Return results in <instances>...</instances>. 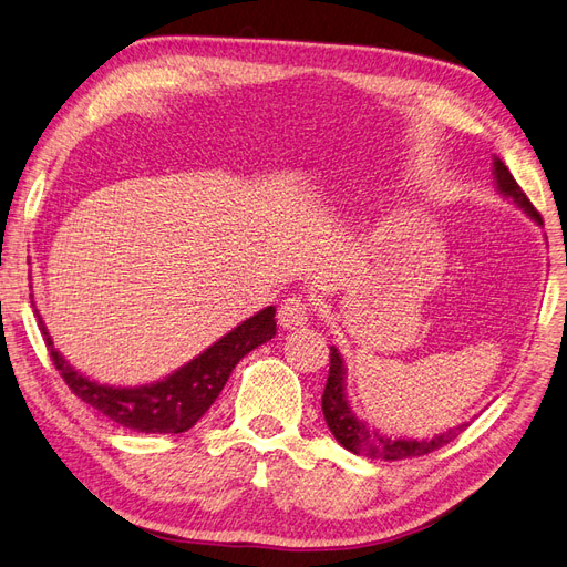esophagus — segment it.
Instances as JSON below:
<instances>
[{
  "mask_svg": "<svg viewBox=\"0 0 567 567\" xmlns=\"http://www.w3.org/2000/svg\"><path fill=\"white\" fill-rule=\"evenodd\" d=\"M308 316H310L308 301L299 295L285 299L278 308V322L280 327H285V330H299V327H306Z\"/></svg>",
  "mask_w": 567,
  "mask_h": 567,
  "instance_id": "obj_1",
  "label": "esophagus"
}]
</instances>
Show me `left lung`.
Here are the masks:
<instances>
[{
	"label": "left lung",
	"instance_id": "8db88e82",
	"mask_svg": "<svg viewBox=\"0 0 567 567\" xmlns=\"http://www.w3.org/2000/svg\"><path fill=\"white\" fill-rule=\"evenodd\" d=\"M495 178H497V188L504 197L514 199V203L529 218H535L539 226H544L539 212L533 207V203H529L527 195L520 190L516 178L511 176L506 164L499 157H495ZM322 414H324L327 426H330L332 435L339 441V445H343L353 454L370 456V460H386V462L412 460V456L429 454L437 447L452 443L454 437L468 426V424L454 426L433 437H422V441H416V437H389L370 429L362 419L353 414L349 400H346V368L337 346H330V377H327L324 393H322Z\"/></svg>",
	"mask_w": 567,
	"mask_h": 567
}]
</instances>
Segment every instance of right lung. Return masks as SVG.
Returning <instances> with one entry per match:
<instances>
[{
  "label": "right lung",
  "mask_w": 567,
  "mask_h": 567,
  "mask_svg": "<svg viewBox=\"0 0 567 567\" xmlns=\"http://www.w3.org/2000/svg\"><path fill=\"white\" fill-rule=\"evenodd\" d=\"M34 313H38V308H34ZM40 330L56 370L70 391L82 398L86 405L113 419L115 424L138 433H184L212 408L218 393L224 391L235 364L257 346L276 337V308L268 306L243 324H237L235 330L212 343L207 351L186 362L174 374L134 389H115L86 379L53 349L42 318Z\"/></svg>",
  "instance_id": "1"
}]
</instances>
